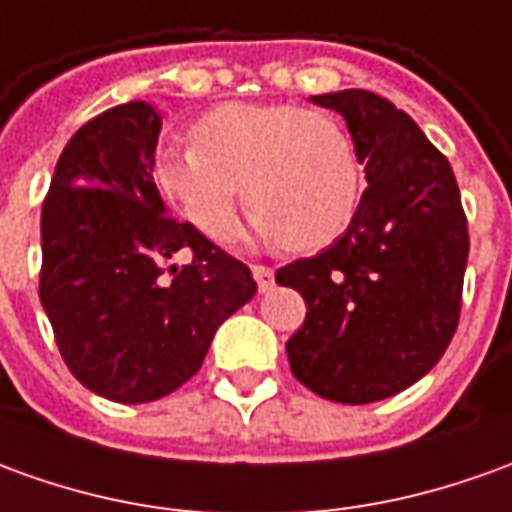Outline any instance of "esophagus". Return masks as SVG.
<instances>
[{"mask_svg":"<svg viewBox=\"0 0 512 512\" xmlns=\"http://www.w3.org/2000/svg\"><path fill=\"white\" fill-rule=\"evenodd\" d=\"M253 278H256V284H259V292L273 290V284H276L273 267H264V264H253Z\"/></svg>","mask_w":512,"mask_h":512,"instance_id":"34e87169","label":"esophagus"}]
</instances>
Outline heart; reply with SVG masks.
Returning <instances> with one entry per match:
<instances>
[{
	"instance_id": "obj_1",
	"label": "heart",
	"mask_w": 512,
	"mask_h": 512,
	"mask_svg": "<svg viewBox=\"0 0 512 512\" xmlns=\"http://www.w3.org/2000/svg\"><path fill=\"white\" fill-rule=\"evenodd\" d=\"M155 183L197 231L222 239L236 197L264 239L281 248L331 245L357 217L362 164L348 130L301 105L231 102L189 128L186 150H164Z\"/></svg>"
}]
</instances>
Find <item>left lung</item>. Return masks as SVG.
I'll list each match as a JSON object with an SVG mask.
<instances>
[{
  "label": "left lung",
  "instance_id": "obj_1",
  "mask_svg": "<svg viewBox=\"0 0 512 512\" xmlns=\"http://www.w3.org/2000/svg\"><path fill=\"white\" fill-rule=\"evenodd\" d=\"M312 102L345 116L368 189L331 248L276 270L306 303L287 357L317 396L370 404L407 390L449 348L468 220L449 158L401 108L362 88Z\"/></svg>",
  "mask_w": 512,
  "mask_h": 512
}]
</instances>
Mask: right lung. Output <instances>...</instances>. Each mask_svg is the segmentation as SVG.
<instances>
[{"instance_id":"1","label":"right lung","mask_w":512,"mask_h":512,"mask_svg":"<svg viewBox=\"0 0 512 512\" xmlns=\"http://www.w3.org/2000/svg\"><path fill=\"white\" fill-rule=\"evenodd\" d=\"M161 116L125 102L63 147L41 209L38 295L91 393L147 404L195 376L214 331L256 295L248 264L169 217L153 181ZM189 252L183 268L168 264Z\"/></svg>"}]
</instances>
